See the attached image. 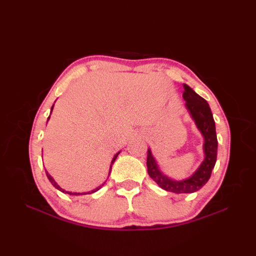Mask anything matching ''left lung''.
I'll list each match as a JSON object with an SVG mask.
<instances>
[{
    "label": "left lung",
    "instance_id": "left-lung-1",
    "mask_svg": "<svg viewBox=\"0 0 256 256\" xmlns=\"http://www.w3.org/2000/svg\"><path fill=\"white\" fill-rule=\"evenodd\" d=\"M184 88L182 96L186 100V106L204 138V160L192 177L182 182L172 180L167 176L162 175L150 153V150H148V162H146L150 177L160 188L175 194H192L202 188L211 176L216 162V152H218L216 124L208 102L196 94L189 86L184 84Z\"/></svg>",
    "mask_w": 256,
    "mask_h": 256
}]
</instances>
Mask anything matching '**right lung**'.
Segmentation results:
<instances>
[{
  "label": "right lung",
  "instance_id": "right-lung-1",
  "mask_svg": "<svg viewBox=\"0 0 256 256\" xmlns=\"http://www.w3.org/2000/svg\"><path fill=\"white\" fill-rule=\"evenodd\" d=\"M52 108H54V106H52ZM120 153H118L116 156H114L113 157V160H112V162H111V167H110V170H111V168H112V164H113V162H114V160H116V157H118V155ZM46 175H47V177H48V179H50V182H52V186L54 187H55V188H57L58 190H60V192H64V194H74V196H78V194H92V192H98V190H99L101 187H99V188H96V189H94V190H92V192H66V190H64V189H62L60 187H59L58 186V184H57V182H55V180H54V179H52V177L50 175V174H48L47 172H46ZM102 186H103V184H102Z\"/></svg>",
  "mask_w": 256,
  "mask_h": 256
}]
</instances>
